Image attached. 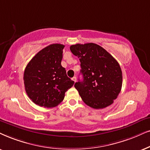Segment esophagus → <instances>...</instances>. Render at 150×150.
<instances>
[{
	"label": "esophagus",
	"instance_id": "34e87169",
	"mask_svg": "<svg viewBox=\"0 0 150 150\" xmlns=\"http://www.w3.org/2000/svg\"><path fill=\"white\" fill-rule=\"evenodd\" d=\"M72 80H73L74 82H75V81H76V80H77V78H76V77H73V78H72Z\"/></svg>",
	"mask_w": 150,
	"mask_h": 150
}]
</instances>
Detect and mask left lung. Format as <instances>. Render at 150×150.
<instances>
[{
  "label": "left lung",
  "mask_w": 150,
  "mask_h": 150,
  "mask_svg": "<svg viewBox=\"0 0 150 150\" xmlns=\"http://www.w3.org/2000/svg\"><path fill=\"white\" fill-rule=\"evenodd\" d=\"M70 50L81 63L83 81L79 79L74 86L84 103L96 109L111 105L122 88V74L118 62L93 43L72 45Z\"/></svg>",
  "instance_id": "obj_1"
}]
</instances>
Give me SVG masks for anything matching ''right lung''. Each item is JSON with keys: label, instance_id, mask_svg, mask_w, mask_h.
Returning <instances> with one entry per match:
<instances>
[{"label": "right lung", "instance_id": "right-lung-1", "mask_svg": "<svg viewBox=\"0 0 150 150\" xmlns=\"http://www.w3.org/2000/svg\"><path fill=\"white\" fill-rule=\"evenodd\" d=\"M64 46L59 43L49 45L39 51L25 69L26 93L40 107L57 106L63 101L65 93L74 84L61 64Z\"/></svg>", "mask_w": 150, "mask_h": 150}]
</instances>
